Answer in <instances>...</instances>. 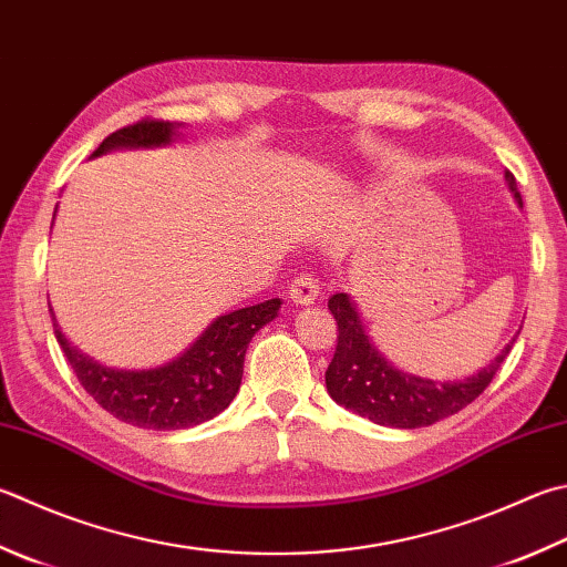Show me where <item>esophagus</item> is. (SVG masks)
<instances>
[{"label": "esophagus", "mask_w": 567, "mask_h": 567, "mask_svg": "<svg viewBox=\"0 0 567 567\" xmlns=\"http://www.w3.org/2000/svg\"><path fill=\"white\" fill-rule=\"evenodd\" d=\"M318 293H320L318 281L311 279V276H296V279L291 281V286H288V298H291L296 306L313 303L316 298H318Z\"/></svg>", "instance_id": "esophagus-1"}]
</instances>
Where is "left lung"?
<instances>
[{
    "mask_svg": "<svg viewBox=\"0 0 567 567\" xmlns=\"http://www.w3.org/2000/svg\"><path fill=\"white\" fill-rule=\"evenodd\" d=\"M506 183L523 207L516 177L508 169ZM328 308L338 323L336 352L326 370V388L330 398L355 414L368 416V420L384 426L416 430V426H430L444 420V416L464 410L488 388L501 362L514 348V343L506 346L496 360H491V365L466 380H422L388 365V360L370 343L355 306L346 293L330 296Z\"/></svg>",
    "mask_w": 567,
    "mask_h": 567,
    "instance_id": "8db88e82",
    "label": "left lung"
}]
</instances>
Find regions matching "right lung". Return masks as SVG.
<instances>
[{
  "label": "right lung",
  "instance_id": "1",
  "mask_svg": "<svg viewBox=\"0 0 567 567\" xmlns=\"http://www.w3.org/2000/svg\"><path fill=\"white\" fill-rule=\"evenodd\" d=\"M179 123L163 121V117H141L121 131L111 133L99 145L93 155H101L113 147H151L173 141ZM281 308V298L256 303L239 311L219 316L202 338L183 358H177L165 368L123 372L101 368L99 362L81 355L53 320V336L66 355L73 375L81 388L111 412L115 420L143 426V430H187L217 416L237 398L244 355L254 333L276 318Z\"/></svg>",
  "mask_w": 567,
  "mask_h": 567
}]
</instances>
